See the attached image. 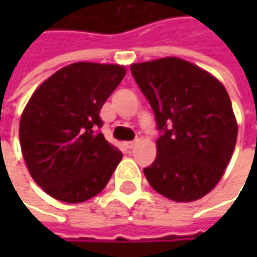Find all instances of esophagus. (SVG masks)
I'll list each match as a JSON object with an SVG mask.
<instances>
[{"label":"esophagus","mask_w":257,"mask_h":257,"mask_svg":"<svg viewBox=\"0 0 257 257\" xmlns=\"http://www.w3.org/2000/svg\"><path fill=\"white\" fill-rule=\"evenodd\" d=\"M135 144H137L135 141H126V143H125L123 146H125L126 149H134V147H135Z\"/></svg>","instance_id":"1"}]
</instances>
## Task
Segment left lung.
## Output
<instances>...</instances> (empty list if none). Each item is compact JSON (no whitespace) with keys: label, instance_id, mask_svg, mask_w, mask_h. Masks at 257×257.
Returning <instances> with one entry per match:
<instances>
[{"label":"left lung","instance_id":"1","mask_svg":"<svg viewBox=\"0 0 257 257\" xmlns=\"http://www.w3.org/2000/svg\"><path fill=\"white\" fill-rule=\"evenodd\" d=\"M161 132L146 179L161 195L190 202L207 195L231 161L238 126L223 84L179 58L132 64Z\"/></svg>","mask_w":257,"mask_h":257}]
</instances>
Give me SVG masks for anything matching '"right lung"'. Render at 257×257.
<instances>
[{
	"label": "right lung",
	"mask_w": 257,
	"mask_h": 257,
	"mask_svg": "<svg viewBox=\"0 0 257 257\" xmlns=\"http://www.w3.org/2000/svg\"><path fill=\"white\" fill-rule=\"evenodd\" d=\"M125 74L120 65L76 62L32 93L19 140L31 177L47 195L77 204L107 186L122 152L98 131L99 111Z\"/></svg>",
	"instance_id": "add662e5"
}]
</instances>
